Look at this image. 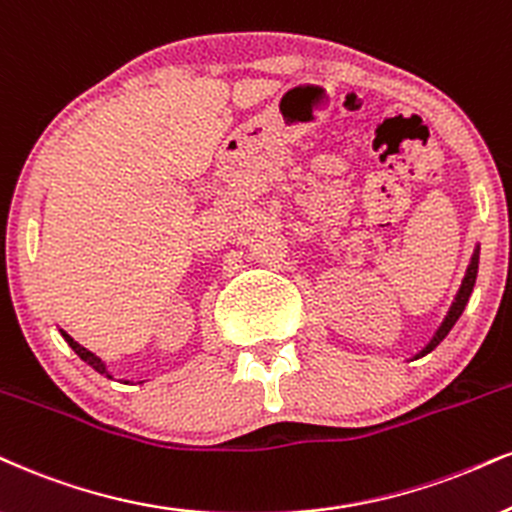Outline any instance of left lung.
<instances>
[{
    "label": "left lung",
    "mask_w": 512,
    "mask_h": 512,
    "mask_svg": "<svg viewBox=\"0 0 512 512\" xmlns=\"http://www.w3.org/2000/svg\"><path fill=\"white\" fill-rule=\"evenodd\" d=\"M477 268H479V244L475 246V254H472V258H470V266H468V270H465V277H463V282H460V289H458L456 299H453V304H451V308H449V313H446L444 323H441V325H439V330L434 332V337L430 339V344H427L425 349H422V351H420L418 356H415V358H422V356H427V353L437 349V346H439L441 342H444V337H446V334L451 332V327L456 325V320L460 318V315H463L465 306H468V301H470V294H472V289H475V280H477Z\"/></svg>",
    "instance_id": "obj_1"
}]
</instances>
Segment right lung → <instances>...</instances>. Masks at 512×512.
I'll list each match as a JSON object with an SVG mask.
<instances>
[{
	"label": "right lung",
	"instance_id": "obj_1",
	"mask_svg": "<svg viewBox=\"0 0 512 512\" xmlns=\"http://www.w3.org/2000/svg\"><path fill=\"white\" fill-rule=\"evenodd\" d=\"M61 337L63 339H66V342H68V346H71V349L75 351V353H78V356L82 358V361H85L87 365H92V368L94 370H97L99 372V375H106V377H109V380H111V372L109 370H106V365H104V361H102V358H99V356H94V353L92 351H87L85 349V346H80L78 342H75V339L71 337V334H66V332H63L61 330Z\"/></svg>",
	"mask_w": 512,
	"mask_h": 512
}]
</instances>
